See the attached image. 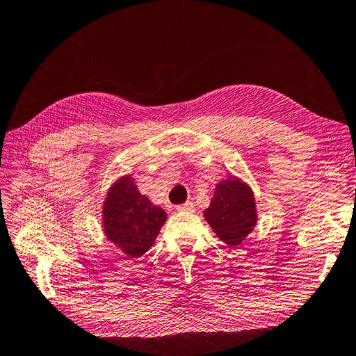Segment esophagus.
Listing matches in <instances>:
<instances>
[{
  "mask_svg": "<svg viewBox=\"0 0 356 356\" xmlns=\"http://www.w3.org/2000/svg\"><path fill=\"white\" fill-rule=\"evenodd\" d=\"M175 209L178 212H191L193 209H195V204H193V202H186L182 204H178V207H175Z\"/></svg>",
  "mask_w": 356,
  "mask_h": 356,
  "instance_id": "obj_1",
  "label": "esophagus"
}]
</instances>
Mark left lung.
<instances>
[{
    "label": "left lung",
    "mask_w": 356,
    "mask_h": 356,
    "mask_svg": "<svg viewBox=\"0 0 356 356\" xmlns=\"http://www.w3.org/2000/svg\"><path fill=\"white\" fill-rule=\"evenodd\" d=\"M204 218L218 238L227 245H239L257 222L251 188L239 179H225L215 187L213 199Z\"/></svg>",
    "instance_id": "left-lung-1"
}]
</instances>
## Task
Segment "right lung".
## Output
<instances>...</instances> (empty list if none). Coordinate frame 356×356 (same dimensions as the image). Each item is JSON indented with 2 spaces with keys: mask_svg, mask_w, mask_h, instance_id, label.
Listing matches in <instances>:
<instances>
[{
  "mask_svg": "<svg viewBox=\"0 0 356 356\" xmlns=\"http://www.w3.org/2000/svg\"><path fill=\"white\" fill-rule=\"evenodd\" d=\"M166 212L138 191L131 177L110 188L104 203V232L129 257L136 258L154 243Z\"/></svg>",
  "mask_w": 356,
  "mask_h": 356,
  "instance_id": "1",
  "label": "right lung"
}]
</instances>
